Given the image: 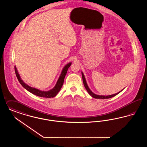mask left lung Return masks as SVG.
<instances>
[{"instance_id": "8db88e82", "label": "left lung", "mask_w": 147, "mask_h": 147, "mask_svg": "<svg viewBox=\"0 0 147 147\" xmlns=\"http://www.w3.org/2000/svg\"><path fill=\"white\" fill-rule=\"evenodd\" d=\"M82 81H83V83H84V85L85 88L86 89V90H87V91L88 92L89 94H90V96H91L92 97L94 98H98V99H99V98H100V99H107V98H112L113 97H114V96L117 95V94H119L120 92H121L123 90V89L121 91H119V92H117V94H112V95H108V96H103V95H98V94H95L94 92H92V91L88 88V84H87V82H86V79H85V76H84V73H82Z\"/></svg>"}]
</instances>
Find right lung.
<instances>
[{
  "label": "right lung",
  "mask_w": 147,
  "mask_h": 147,
  "mask_svg": "<svg viewBox=\"0 0 147 147\" xmlns=\"http://www.w3.org/2000/svg\"><path fill=\"white\" fill-rule=\"evenodd\" d=\"M71 62H69L67 63V65H65L62 69V71H61V73L59 76V79L57 82H56L55 86H54L53 88L51 89L50 90H49L47 91H41L38 88H32L28 85L27 84H26L24 82V81L21 79V76H20L18 72V69L16 68V65L15 66V71L16 76L18 78V80L21 84V85L24 87V88L26 89L27 91H28L30 93L33 94H35L36 96H39V97H45V98H52L54 97L55 96H56L60 91L61 88H62L63 82H64V79H65V76L67 74V72L68 71V69L69 67L71 66Z\"/></svg>",
  "instance_id": "obj_1"
}]
</instances>
